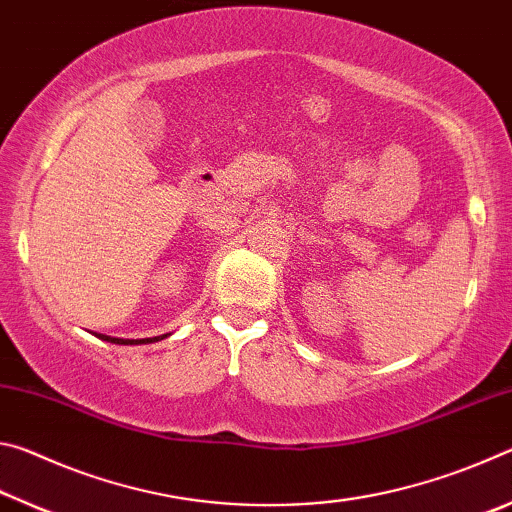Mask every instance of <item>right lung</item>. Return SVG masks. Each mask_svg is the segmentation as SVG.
<instances>
[{
  "label": "right lung",
  "mask_w": 512,
  "mask_h": 512,
  "mask_svg": "<svg viewBox=\"0 0 512 512\" xmlns=\"http://www.w3.org/2000/svg\"><path fill=\"white\" fill-rule=\"evenodd\" d=\"M164 336L167 334H162V336H153V339H112V336H103V334H99V339H103V341H110V343H117V345H140V343H153V341H162Z\"/></svg>",
  "instance_id": "1"
}]
</instances>
